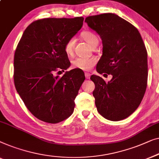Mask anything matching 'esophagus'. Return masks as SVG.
I'll use <instances>...</instances> for the list:
<instances>
[{
	"label": "esophagus",
	"mask_w": 159,
	"mask_h": 159,
	"mask_svg": "<svg viewBox=\"0 0 159 159\" xmlns=\"http://www.w3.org/2000/svg\"><path fill=\"white\" fill-rule=\"evenodd\" d=\"M90 75H91L90 73H85V76H86V79H89V78H90Z\"/></svg>",
	"instance_id": "obj_1"
}]
</instances>
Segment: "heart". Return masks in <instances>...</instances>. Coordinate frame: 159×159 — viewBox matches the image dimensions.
Instances as JSON below:
<instances>
[{
	"instance_id": "b5f03b06",
	"label": "heart",
	"mask_w": 159,
	"mask_h": 159,
	"mask_svg": "<svg viewBox=\"0 0 159 159\" xmlns=\"http://www.w3.org/2000/svg\"><path fill=\"white\" fill-rule=\"evenodd\" d=\"M81 37L91 47H94L99 43V38L97 34L91 31H84L81 33ZM75 45L74 38H70L66 41L64 49L66 54L72 55ZM97 63V60L94 57H78L72 61L73 68L82 70H89Z\"/></svg>"
}]
</instances>
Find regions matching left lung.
<instances>
[{"label":"left lung","instance_id":"1","mask_svg":"<svg viewBox=\"0 0 159 159\" xmlns=\"http://www.w3.org/2000/svg\"><path fill=\"white\" fill-rule=\"evenodd\" d=\"M85 21L102 40L97 71L112 75L107 83L98 75L91 76L95 84L93 96L97 111L111 121L124 120L139 107L146 92V46L137 29L115 13L91 16Z\"/></svg>","mask_w":159,"mask_h":159}]
</instances>
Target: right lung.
<instances>
[{"label": "right lung", "mask_w": 159, "mask_h": 159, "mask_svg": "<svg viewBox=\"0 0 159 159\" xmlns=\"http://www.w3.org/2000/svg\"><path fill=\"white\" fill-rule=\"evenodd\" d=\"M83 22V17L37 20L27 26L16 49V89L30 112L42 121L58 123L74 110V100L85 80L84 71L73 69L62 77L55 73L70 67L64 45Z\"/></svg>", "instance_id": "add662e5"}]
</instances>
